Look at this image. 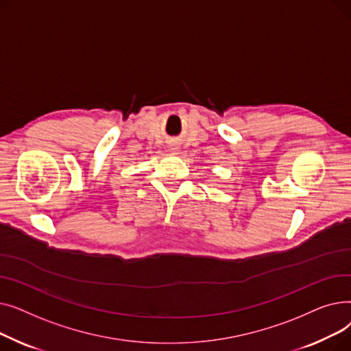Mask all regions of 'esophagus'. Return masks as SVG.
Here are the masks:
<instances>
[{"label": "esophagus", "mask_w": 351, "mask_h": 351, "mask_svg": "<svg viewBox=\"0 0 351 351\" xmlns=\"http://www.w3.org/2000/svg\"><path fill=\"white\" fill-rule=\"evenodd\" d=\"M169 151H171V152H173V154H175V152H176V151H178V147H176V146H175V145H172V146H171V149H169Z\"/></svg>", "instance_id": "esophagus-1"}]
</instances>
